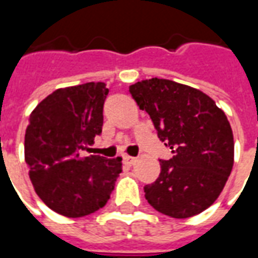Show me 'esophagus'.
I'll return each mask as SVG.
<instances>
[{
  "label": "esophagus",
  "instance_id": "obj_1",
  "mask_svg": "<svg viewBox=\"0 0 258 258\" xmlns=\"http://www.w3.org/2000/svg\"><path fill=\"white\" fill-rule=\"evenodd\" d=\"M124 162L130 164V166H133L135 163L138 162V157H134V156H124Z\"/></svg>",
  "mask_w": 258,
  "mask_h": 258
}]
</instances>
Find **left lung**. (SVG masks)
Listing matches in <instances>:
<instances>
[{
    "mask_svg": "<svg viewBox=\"0 0 258 258\" xmlns=\"http://www.w3.org/2000/svg\"><path fill=\"white\" fill-rule=\"evenodd\" d=\"M174 156L160 162V175L145 185L148 203L162 214L188 218L210 207L233 166V134L224 110L205 92L166 79L130 85Z\"/></svg>",
    "mask_w": 258,
    "mask_h": 258,
    "instance_id": "left-lung-1",
    "label": "left lung"
}]
</instances>
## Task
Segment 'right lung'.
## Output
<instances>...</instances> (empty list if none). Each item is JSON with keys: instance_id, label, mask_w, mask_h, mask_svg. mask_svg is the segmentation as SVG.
Returning a JSON list of instances; mask_svg holds the SVG:
<instances>
[{"instance_id": "right-lung-1", "label": "right lung", "mask_w": 258, "mask_h": 258, "mask_svg": "<svg viewBox=\"0 0 258 258\" xmlns=\"http://www.w3.org/2000/svg\"><path fill=\"white\" fill-rule=\"evenodd\" d=\"M105 83L59 88L31 112L25 135V162L38 198L70 218L99 210L123 170L121 157L83 156L102 133Z\"/></svg>"}]
</instances>
